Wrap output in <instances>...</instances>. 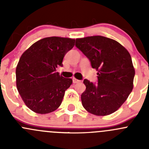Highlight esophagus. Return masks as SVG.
<instances>
[{
  "label": "esophagus",
  "mask_w": 149,
  "mask_h": 149,
  "mask_svg": "<svg viewBox=\"0 0 149 149\" xmlns=\"http://www.w3.org/2000/svg\"><path fill=\"white\" fill-rule=\"evenodd\" d=\"M73 84H78V83H79V82H80V81L77 80V79H76L75 78H73Z\"/></svg>",
  "instance_id": "obj_1"
}]
</instances>
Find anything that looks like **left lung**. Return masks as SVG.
I'll use <instances>...</instances> for the list:
<instances>
[{
	"mask_svg": "<svg viewBox=\"0 0 149 149\" xmlns=\"http://www.w3.org/2000/svg\"><path fill=\"white\" fill-rule=\"evenodd\" d=\"M76 46L98 71V83L85 79L81 94L84 109L98 116L110 115L126 101L133 88L135 69L128 51L118 42L91 36L76 40Z\"/></svg>",
	"mask_w": 149,
	"mask_h": 149,
	"instance_id": "left-lung-1",
	"label": "left lung"
}]
</instances>
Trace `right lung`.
Here are the masks:
<instances>
[{"label": "right lung", "mask_w": 149, "mask_h": 149, "mask_svg": "<svg viewBox=\"0 0 149 149\" xmlns=\"http://www.w3.org/2000/svg\"><path fill=\"white\" fill-rule=\"evenodd\" d=\"M75 39L50 37L36 42L22 55L16 69V87L26 107L38 114L56 110L73 80L56 72L73 47Z\"/></svg>", "instance_id": "obj_1"}]
</instances>
